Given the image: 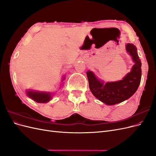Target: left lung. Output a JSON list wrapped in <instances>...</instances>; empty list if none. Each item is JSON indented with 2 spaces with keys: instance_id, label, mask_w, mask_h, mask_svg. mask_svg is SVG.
<instances>
[{
  "instance_id": "1",
  "label": "left lung",
  "mask_w": 156,
  "mask_h": 156,
  "mask_svg": "<svg viewBox=\"0 0 156 156\" xmlns=\"http://www.w3.org/2000/svg\"><path fill=\"white\" fill-rule=\"evenodd\" d=\"M126 49L134 62L130 72L120 81L104 83L98 79L92 71L87 72L89 88L93 95L107 105L121 103L131 97L138 89L141 79V62L137 49L132 44H127Z\"/></svg>"
}]
</instances>
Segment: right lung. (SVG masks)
Listing matches in <instances>:
<instances>
[{"label": "right lung", "mask_w": 156, "mask_h": 156, "mask_svg": "<svg viewBox=\"0 0 156 156\" xmlns=\"http://www.w3.org/2000/svg\"><path fill=\"white\" fill-rule=\"evenodd\" d=\"M65 79V76L63 77L62 82ZM27 96L30 98L32 100L36 101L37 103H45L49 102L52 99V95H53V93L52 92H41V91H36L34 90H27L26 91Z\"/></svg>", "instance_id": "add662e5"}]
</instances>
